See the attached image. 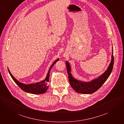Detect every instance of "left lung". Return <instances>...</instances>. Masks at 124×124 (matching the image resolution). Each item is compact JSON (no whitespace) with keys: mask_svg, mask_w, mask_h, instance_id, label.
Here are the masks:
<instances>
[{"mask_svg":"<svg viewBox=\"0 0 124 124\" xmlns=\"http://www.w3.org/2000/svg\"><path fill=\"white\" fill-rule=\"evenodd\" d=\"M67 72L68 74L69 83L73 89L78 93L84 94H91L99 89L105 82L107 81L113 69L114 64L113 50L112 48L111 61L107 70L96 79L90 82H82L74 78L71 73V67L68 62H66Z\"/></svg>","mask_w":124,"mask_h":124,"instance_id":"1","label":"left lung"}]
</instances>
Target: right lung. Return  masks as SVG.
<instances>
[{
  "label": "right lung",
  "mask_w": 124,
  "mask_h": 124,
  "mask_svg": "<svg viewBox=\"0 0 124 124\" xmlns=\"http://www.w3.org/2000/svg\"><path fill=\"white\" fill-rule=\"evenodd\" d=\"M58 61H59V58L56 59V61L53 62V64L52 65L49 70L48 71L47 76L44 80L34 84H25L24 83H21V82L17 81L16 78L12 76V74H11V72H10L9 69H8L9 74L11 76V78H12L13 81L16 82V83L19 86V87L23 90V91L28 93H33V94H41V93H44L47 91V88L48 87V86H47V82H49L50 70H51L53 66L54 65L55 63Z\"/></svg>",
  "instance_id": "1"
}]
</instances>
